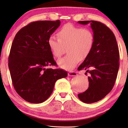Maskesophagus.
Returning a JSON list of instances; mask_svg holds the SVG:
<instances>
[{
	"label": "esophagus",
	"instance_id": "obj_1",
	"mask_svg": "<svg viewBox=\"0 0 128 128\" xmlns=\"http://www.w3.org/2000/svg\"><path fill=\"white\" fill-rule=\"evenodd\" d=\"M78 75V73L74 71H70L68 72V76H75Z\"/></svg>",
	"mask_w": 128,
	"mask_h": 128
}]
</instances>
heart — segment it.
Masks as SVG:
<instances>
[{"label":"heart","instance_id":"heart-1","mask_svg":"<svg viewBox=\"0 0 128 128\" xmlns=\"http://www.w3.org/2000/svg\"><path fill=\"white\" fill-rule=\"evenodd\" d=\"M56 35L58 39L50 36L47 42L52 54L56 58L60 57L66 48L67 55L58 60L64 69H73L80 60H85L93 49L94 35L89 29L67 24L59 30Z\"/></svg>","mask_w":128,"mask_h":128}]
</instances>
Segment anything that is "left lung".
<instances>
[{"mask_svg":"<svg viewBox=\"0 0 128 128\" xmlns=\"http://www.w3.org/2000/svg\"><path fill=\"white\" fill-rule=\"evenodd\" d=\"M78 22L90 24L95 38L92 52L78 69L90 74L88 89L78 94L80 100L89 104L101 100L112 90L120 66V53L115 35L107 26L93 20Z\"/></svg>","mask_w":128,"mask_h":128,"instance_id":"left-lung-1","label":"left lung"}]
</instances>
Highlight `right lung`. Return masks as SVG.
Masks as SVG:
<instances>
[{"instance_id": "1", "label": "right lung", "mask_w": 128, "mask_h": 128, "mask_svg": "<svg viewBox=\"0 0 128 128\" xmlns=\"http://www.w3.org/2000/svg\"><path fill=\"white\" fill-rule=\"evenodd\" d=\"M60 22L37 21L20 30L16 35L8 56L13 85L24 100L34 104L46 101L57 80L66 78L63 69L46 68L56 65L48 40Z\"/></svg>"}]
</instances>
